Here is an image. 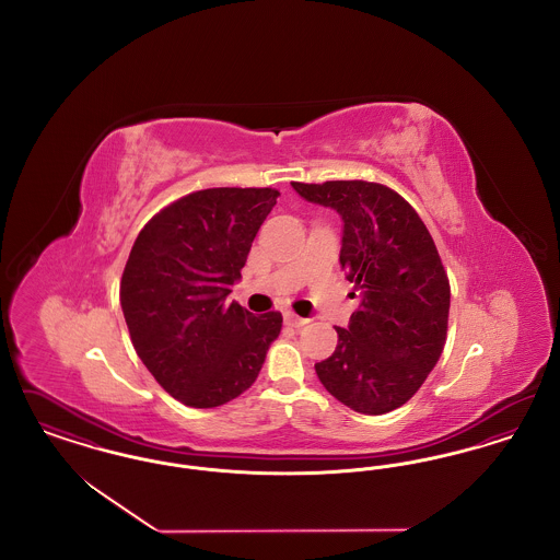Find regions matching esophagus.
I'll return each mask as SVG.
<instances>
[{
  "label": "esophagus",
  "instance_id": "1",
  "mask_svg": "<svg viewBox=\"0 0 560 560\" xmlns=\"http://www.w3.org/2000/svg\"><path fill=\"white\" fill-rule=\"evenodd\" d=\"M283 319H285L288 325H292V327H302V325H306V323H308V319H304V317H298V315L292 313V311H288V313L283 315Z\"/></svg>",
  "mask_w": 560,
  "mask_h": 560
}]
</instances>
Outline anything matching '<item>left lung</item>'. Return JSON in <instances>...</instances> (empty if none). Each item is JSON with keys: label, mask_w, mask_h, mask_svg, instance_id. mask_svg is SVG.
Segmentation results:
<instances>
[{"label": "left lung", "mask_w": 560, "mask_h": 560, "mask_svg": "<svg viewBox=\"0 0 560 560\" xmlns=\"http://www.w3.org/2000/svg\"><path fill=\"white\" fill-rule=\"evenodd\" d=\"M340 213V265L363 290L338 347L315 363L325 390L350 409L382 416L411 399L436 365L450 319V279L418 212L393 188L365 180L292 183Z\"/></svg>", "instance_id": "8db88e82"}]
</instances>
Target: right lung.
<instances>
[{
	"label": "right lung",
	"instance_id": "obj_1",
	"mask_svg": "<svg viewBox=\"0 0 560 560\" xmlns=\"http://www.w3.org/2000/svg\"><path fill=\"white\" fill-rule=\"evenodd\" d=\"M277 197L275 188L197 190L133 241L119 285L130 338L147 370L188 407L237 399L281 331V313L256 317L224 302Z\"/></svg>",
	"mask_w": 560,
	"mask_h": 560
}]
</instances>
